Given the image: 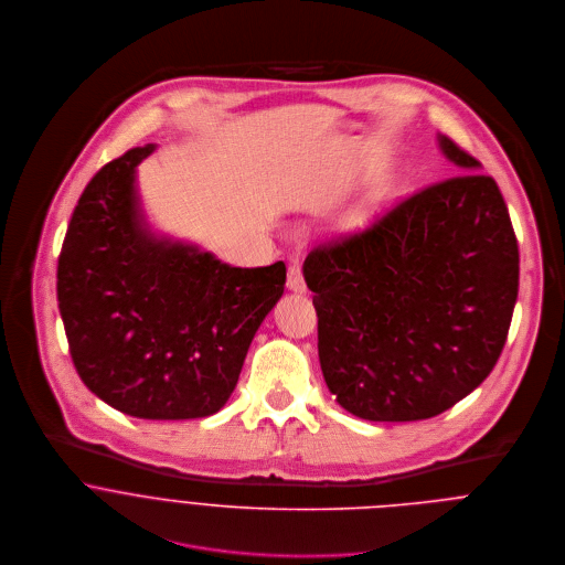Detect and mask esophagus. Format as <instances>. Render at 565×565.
I'll use <instances>...</instances> for the list:
<instances>
[{"mask_svg": "<svg viewBox=\"0 0 565 565\" xmlns=\"http://www.w3.org/2000/svg\"><path fill=\"white\" fill-rule=\"evenodd\" d=\"M287 289L294 291V294H305L307 291V285H305V278H302V269H300V265L296 260L289 265V271H287Z\"/></svg>", "mask_w": 565, "mask_h": 565, "instance_id": "34e87169", "label": "esophagus"}]
</instances>
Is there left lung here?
I'll return each mask as SVG.
<instances>
[{"label": "left lung", "mask_w": 565, "mask_h": 565, "mask_svg": "<svg viewBox=\"0 0 565 565\" xmlns=\"http://www.w3.org/2000/svg\"><path fill=\"white\" fill-rule=\"evenodd\" d=\"M436 142L458 178L302 265L322 375L364 420L431 418L473 392L498 364L518 302L520 252L502 192L449 138Z\"/></svg>", "instance_id": "1"}]
</instances>
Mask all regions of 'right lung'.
I'll return each mask as SVG.
<instances>
[{
  "label": "right lung",
  "instance_id": "add662e5",
  "mask_svg": "<svg viewBox=\"0 0 565 565\" xmlns=\"http://www.w3.org/2000/svg\"><path fill=\"white\" fill-rule=\"evenodd\" d=\"M158 145L105 164L83 190L58 256L72 362L107 405L136 418L216 414L285 291L287 269L232 267L147 216L138 167Z\"/></svg>",
  "mask_w": 565,
  "mask_h": 565
}]
</instances>
